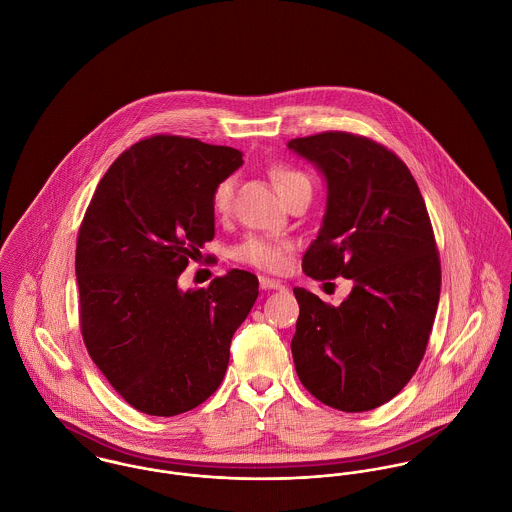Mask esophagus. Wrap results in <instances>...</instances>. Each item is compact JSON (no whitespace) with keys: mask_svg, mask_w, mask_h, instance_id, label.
I'll return each instance as SVG.
<instances>
[{"mask_svg":"<svg viewBox=\"0 0 512 512\" xmlns=\"http://www.w3.org/2000/svg\"><path fill=\"white\" fill-rule=\"evenodd\" d=\"M260 288H262V290H286L288 286H286V284H282L280 280L260 276Z\"/></svg>","mask_w":512,"mask_h":512,"instance_id":"esophagus-1","label":"esophagus"}]
</instances>
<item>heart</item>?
<instances>
[{
    "label": "heart",
    "mask_w": 512,
    "mask_h": 512,
    "mask_svg": "<svg viewBox=\"0 0 512 512\" xmlns=\"http://www.w3.org/2000/svg\"><path fill=\"white\" fill-rule=\"evenodd\" d=\"M270 179L284 201L299 189L311 191L309 177L303 171L290 167V165H274L270 169ZM230 195H232V181L222 179L213 193L215 211L222 213L228 209ZM290 248H292V244L288 240L262 236V234H250L234 248V258L242 264H250L260 270L276 272V270H282V266L286 264V256H288Z\"/></svg>",
    "instance_id": "obj_1"
}]
</instances>
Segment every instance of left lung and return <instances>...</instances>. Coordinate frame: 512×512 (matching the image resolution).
Returning <instances> with one entry per match:
<instances>
[{
  "mask_svg": "<svg viewBox=\"0 0 512 512\" xmlns=\"http://www.w3.org/2000/svg\"><path fill=\"white\" fill-rule=\"evenodd\" d=\"M288 147L327 181L323 224L301 268L355 284L339 307L293 288L295 370L323 404L366 412L392 400L424 359L441 286L434 228L416 179L388 147L349 132Z\"/></svg>",
  "mask_w": 512,
  "mask_h": 512,
  "instance_id": "left-lung-1",
  "label": "left lung"
}]
</instances>
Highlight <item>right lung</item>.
<instances>
[{
  "mask_svg": "<svg viewBox=\"0 0 512 512\" xmlns=\"http://www.w3.org/2000/svg\"><path fill=\"white\" fill-rule=\"evenodd\" d=\"M242 151L157 134L100 179L78 230L80 331L112 388L149 416H177L219 388L258 278L230 270L181 292L189 260L215 238L213 193Z\"/></svg>",
  "mask_w": 512,
  "mask_h": 512,
  "instance_id": "add662e5",
  "label": "right lung"
}]
</instances>
